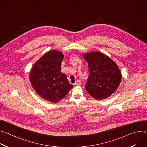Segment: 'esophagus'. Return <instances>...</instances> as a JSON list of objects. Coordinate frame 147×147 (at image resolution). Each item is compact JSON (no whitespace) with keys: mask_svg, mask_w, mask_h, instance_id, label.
I'll return each mask as SVG.
<instances>
[{"mask_svg":"<svg viewBox=\"0 0 147 147\" xmlns=\"http://www.w3.org/2000/svg\"><path fill=\"white\" fill-rule=\"evenodd\" d=\"M81 81H80V80H77L76 82V83H75V85H76V86H80L81 84Z\"/></svg>","mask_w":147,"mask_h":147,"instance_id":"34e87169","label":"esophagus"}]
</instances>
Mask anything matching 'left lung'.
<instances>
[{"instance_id":"1","label":"left lung","mask_w":147,"mask_h":147,"mask_svg":"<svg viewBox=\"0 0 147 147\" xmlns=\"http://www.w3.org/2000/svg\"><path fill=\"white\" fill-rule=\"evenodd\" d=\"M88 63L89 76L85 88L97 100L107 99L118 88L121 80L119 66L108 56L98 51L82 53Z\"/></svg>"}]
</instances>
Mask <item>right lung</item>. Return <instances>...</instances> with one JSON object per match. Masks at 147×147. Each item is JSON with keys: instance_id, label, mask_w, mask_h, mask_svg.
Here are the masks:
<instances>
[{"instance_id": "right-lung-1", "label": "right lung", "mask_w": 147, "mask_h": 147, "mask_svg": "<svg viewBox=\"0 0 147 147\" xmlns=\"http://www.w3.org/2000/svg\"><path fill=\"white\" fill-rule=\"evenodd\" d=\"M64 54L56 50L45 53L33 65L30 81L37 94L45 100L57 103L73 88L65 74L61 72Z\"/></svg>"}]
</instances>
